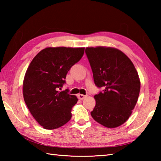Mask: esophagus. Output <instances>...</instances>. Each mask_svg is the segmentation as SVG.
<instances>
[{
  "label": "esophagus",
  "mask_w": 161,
  "mask_h": 161,
  "mask_svg": "<svg viewBox=\"0 0 161 161\" xmlns=\"http://www.w3.org/2000/svg\"><path fill=\"white\" fill-rule=\"evenodd\" d=\"M86 97V95H84L83 94H79L78 95V97L80 100H84V99Z\"/></svg>",
  "instance_id": "obj_1"
}]
</instances>
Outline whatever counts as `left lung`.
<instances>
[{
    "label": "left lung",
    "instance_id": "left-lung-1",
    "mask_svg": "<svg viewBox=\"0 0 161 161\" xmlns=\"http://www.w3.org/2000/svg\"><path fill=\"white\" fill-rule=\"evenodd\" d=\"M85 53L95 84L103 88L94 96L96 104L91 116L106 127L120 126L130 117L139 96L137 70L125 53L114 47H86Z\"/></svg>",
    "mask_w": 161,
    "mask_h": 161
}]
</instances>
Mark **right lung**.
<instances>
[{"instance_id": "right-lung-1", "label": "right lung", "mask_w": 161, "mask_h": 161, "mask_svg": "<svg viewBox=\"0 0 161 161\" xmlns=\"http://www.w3.org/2000/svg\"><path fill=\"white\" fill-rule=\"evenodd\" d=\"M84 53V47H46L36 54L27 70L23 84L30 112L46 129H54L70 120L77 97L59 91L66 75Z\"/></svg>"}]
</instances>
